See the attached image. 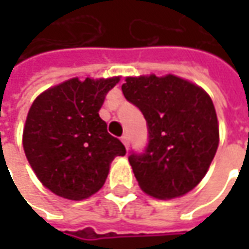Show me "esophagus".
<instances>
[{"mask_svg": "<svg viewBox=\"0 0 249 249\" xmlns=\"http://www.w3.org/2000/svg\"><path fill=\"white\" fill-rule=\"evenodd\" d=\"M122 142H123V144H124V147H126V148H129V145H130V137H129V134H123V136H122Z\"/></svg>", "mask_w": 249, "mask_h": 249, "instance_id": "34e87169", "label": "esophagus"}]
</instances>
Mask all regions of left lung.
<instances>
[{
    "label": "left lung",
    "instance_id": "8db88e82",
    "mask_svg": "<svg viewBox=\"0 0 249 249\" xmlns=\"http://www.w3.org/2000/svg\"><path fill=\"white\" fill-rule=\"evenodd\" d=\"M122 91L147 120V147L129 155L140 187L160 199L184 196L205 176L219 145L213 102L172 74L127 77Z\"/></svg>",
    "mask_w": 249,
    "mask_h": 249
}]
</instances>
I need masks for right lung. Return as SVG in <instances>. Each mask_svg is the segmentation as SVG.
I'll return each mask as SVG.
<instances>
[{
  "mask_svg": "<svg viewBox=\"0 0 249 249\" xmlns=\"http://www.w3.org/2000/svg\"><path fill=\"white\" fill-rule=\"evenodd\" d=\"M119 77L72 79L44 91L23 130L26 158L38 180L56 196L80 201L104 186L110 162L126 154L98 112Z\"/></svg>",
  "mask_w": 249,
  "mask_h": 249,
  "instance_id": "1",
  "label": "right lung"
}]
</instances>
